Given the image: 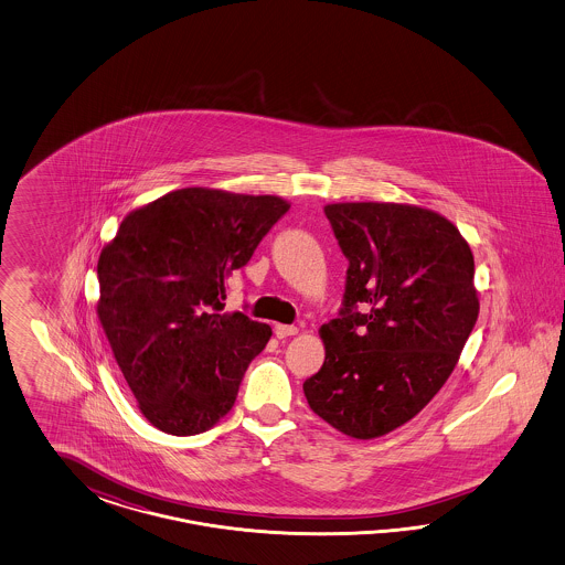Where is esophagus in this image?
I'll use <instances>...</instances> for the list:
<instances>
[{
    "label": "esophagus",
    "instance_id": "obj_1",
    "mask_svg": "<svg viewBox=\"0 0 565 565\" xmlns=\"http://www.w3.org/2000/svg\"><path fill=\"white\" fill-rule=\"evenodd\" d=\"M296 333H298V327L281 326V323H277V326H275V335H277L279 340L290 338V335H296Z\"/></svg>",
    "mask_w": 565,
    "mask_h": 565
}]
</instances>
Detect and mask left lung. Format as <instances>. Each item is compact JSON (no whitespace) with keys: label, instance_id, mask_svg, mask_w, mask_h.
Returning a JSON list of instances; mask_svg holds the SVG:
<instances>
[{"label":"left lung","instance_id":"obj_1","mask_svg":"<svg viewBox=\"0 0 565 565\" xmlns=\"http://www.w3.org/2000/svg\"><path fill=\"white\" fill-rule=\"evenodd\" d=\"M326 215L350 267L340 317L319 329L326 362L302 387L331 427L375 439L454 373L479 319L475 257L454 223L423 206L331 203Z\"/></svg>","mask_w":565,"mask_h":565}]
</instances>
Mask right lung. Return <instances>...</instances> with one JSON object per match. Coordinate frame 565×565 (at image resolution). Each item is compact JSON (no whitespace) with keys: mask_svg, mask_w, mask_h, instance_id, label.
Returning a JSON list of instances; mask_svg holds the SVG:
<instances>
[{"mask_svg":"<svg viewBox=\"0 0 565 565\" xmlns=\"http://www.w3.org/2000/svg\"><path fill=\"white\" fill-rule=\"evenodd\" d=\"M290 209L271 194L182 189L130 211L97 263V317L138 411L189 437L232 411L271 327L222 312L225 281Z\"/></svg>","mask_w":565,"mask_h":565,"instance_id":"add662e5","label":"right lung"}]
</instances>
